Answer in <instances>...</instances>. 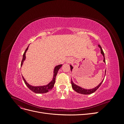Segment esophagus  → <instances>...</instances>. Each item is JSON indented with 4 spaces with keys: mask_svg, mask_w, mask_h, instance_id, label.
<instances>
[{
    "mask_svg": "<svg viewBox=\"0 0 124 124\" xmlns=\"http://www.w3.org/2000/svg\"><path fill=\"white\" fill-rule=\"evenodd\" d=\"M71 61H71V60H70V61H69V62H71Z\"/></svg>",
    "mask_w": 124,
    "mask_h": 124,
    "instance_id": "obj_1",
    "label": "esophagus"
}]
</instances>
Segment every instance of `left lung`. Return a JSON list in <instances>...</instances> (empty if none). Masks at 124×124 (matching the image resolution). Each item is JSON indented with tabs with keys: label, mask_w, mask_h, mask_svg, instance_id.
<instances>
[{
	"label": "left lung",
	"mask_w": 124,
	"mask_h": 124,
	"mask_svg": "<svg viewBox=\"0 0 124 124\" xmlns=\"http://www.w3.org/2000/svg\"><path fill=\"white\" fill-rule=\"evenodd\" d=\"M98 46H99V47H100V48L101 53L102 54V55H103V58H104V59H103V62H106V61H105V57H104V52H103V50H102V48H101V46H100L99 44L98 45ZM70 69H71V70L72 71V69H73V67H72V66H71V65H70ZM106 70L105 71V74H106ZM103 81V80H102V82H101V83H100L98 86H97L96 87H95V88H93V89H86L82 88V87H80V86H78L76 85V84H75L73 83V82H72V80H71V85H72V88L74 90V91H76V92H77L78 93H81V94H84V95H89V94H91V93H94V92L96 91V90L100 87V86L101 85V84H102Z\"/></svg>",
	"instance_id": "8db88e82"
}]
</instances>
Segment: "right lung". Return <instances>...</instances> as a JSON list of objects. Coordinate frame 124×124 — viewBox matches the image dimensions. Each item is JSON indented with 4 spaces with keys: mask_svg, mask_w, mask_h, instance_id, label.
Here are the masks:
<instances>
[{
    "mask_svg": "<svg viewBox=\"0 0 124 124\" xmlns=\"http://www.w3.org/2000/svg\"><path fill=\"white\" fill-rule=\"evenodd\" d=\"M28 46L27 47V48H26V50L25 51V52H24V53L23 54V59H22V62H21V66H22V65H23V63L24 61H25V59L26 58V56H25L26 52L28 50ZM62 65H59L58 66H57L55 67V68L54 70V76H53V80H52V81L50 82L49 84H48L46 85L41 86H31V85H29V84H28L27 82H26V80H25V78H24L23 77H23V80L24 81V83H25V84L27 85V87L30 89H31V91H32L33 92H34L35 93H46L48 92H49L50 91H51V90L53 88L54 84H55V82L56 77V76H57V72H58L59 69L62 67Z\"/></svg>",
    "mask_w": 124,
    "mask_h": 124,
    "instance_id": "add662e5",
    "label": "right lung"
}]
</instances>
